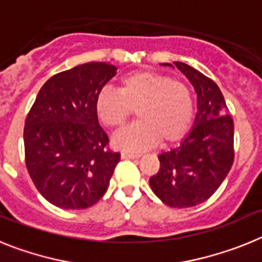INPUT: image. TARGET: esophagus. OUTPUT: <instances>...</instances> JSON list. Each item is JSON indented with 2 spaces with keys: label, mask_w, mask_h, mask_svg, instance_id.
Instances as JSON below:
<instances>
[{
  "label": "esophagus",
  "mask_w": 262,
  "mask_h": 262,
  "mask_svg": "<svg viewBox=\"0 0 262 262\" xmlns=\"http://www.w3.org/2000/svg\"><path fill=\"white\" fill-rule=\"evenodd\" d=\"M140 156H142V155L133 154V152H122V154H120V157H122V159H139Z\"/></svg>",
  "instance_id": "34e87169"
}]
</instances>
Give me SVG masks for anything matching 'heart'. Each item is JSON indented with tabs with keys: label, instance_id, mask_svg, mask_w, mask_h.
I'll use <instances>...</instances> for the list:
<instances>
[{
	"label": "heart",
	"instance_id": "heart-1",
	"mask_svg": "<svg viewBox=\"0 0 262 262\" xmlns=\"http://www.w3.org/2000/svg\"><path fill=\"white\" fill-rule=\"evenodd\" d=\"M94 107L99 120L117 131L136 110L139 122L115 136L114 145L143 151L159 142L174 144L186 135L193 122L194 99L182 81L160 72L138 71L120 78L119 90H99Z\"/></svg>",
	"mask_w": 262,
	"mask_h": 262
}]
</instances>
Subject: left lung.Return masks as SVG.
I'll list each match as a JSON object with an SVG mask.
<instances>
[{
	"instance_id": "obj_1",
	"label": "left lung",
	"mask_w": 262,
	"mask_h": 262,
	"mask_svg": "<svg viewBox=\"0 0 262 262\" xmlns=\"http://www.w3.org/2000/svg\"><path fill=\"white\" fill-rule=\"evenodd\" d=\"M174 66L194 86L198 113L180 147L159 156L160 169L149 178V186L165 205L185 209L209 200L230 172L235 157L233 119L211 78L185 62Z\"/></svg>"
}]
</instances>
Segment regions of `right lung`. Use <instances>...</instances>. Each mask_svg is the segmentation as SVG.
Instances as JSON below:
<instances>
[{
  "mask_svg": "<svg viewBox=\"0 0 262 262\" xmlns=\"http://www.w3.org/2000/svg\"><path fill=\"white\" fill-rule=\"evenodd\" d=\"M117 75L107 62H86L60 72L39 90L25 122V159L32 182L60 209L96 205L119 163L98 123L94 101Z\"/></svg>",
  "mask_w": 262,
  "mask_h": 262,
  "instance_id": "right-lung-1",
  "label": "right lung"
}]
</instances>
